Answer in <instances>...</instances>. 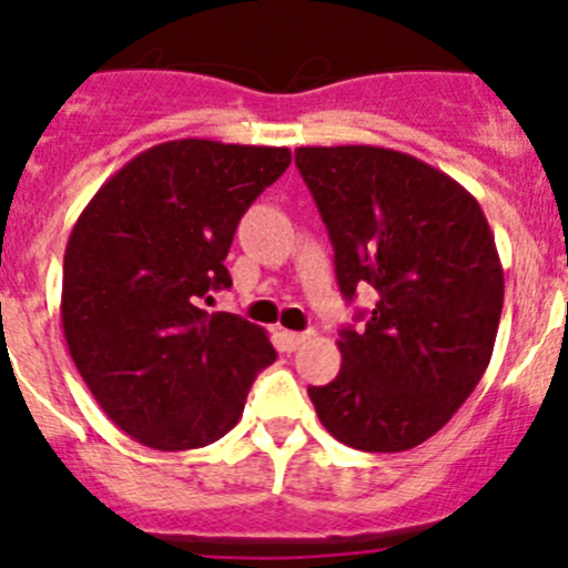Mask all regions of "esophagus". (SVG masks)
Here are the masks:
<instances>
[{
	"mask_svg": "<svg viewBox=\"0 0 568 568\" xmlns=\"http://www.w3.org/2000/svg\"><path fill=\"white\" fill-rule=\"evenodd\" d=\"M311 338V333H294V331H283L280 333V342H283V349H288V353H294L300 344H305Z\"/></svg>",
	"mask_w": 568,
	"mask_h": 568,
	"instance_id": "obj_1",
	"label": "esophagus"
}]
</instances>
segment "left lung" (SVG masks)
I'll return each instance as SVG.
<instances>
[{
  "instance_id": "8db88e82",
  "label": "left lung",
  "mask_w": 568,
  "mask_h": 568,
  "mask_svg": "<svg viewBox=\"0 0 568 568\" xmlns=\"http://www.w3.org/2000/svg\"><path fill=\"white\" fill-rule=\"evenodd\" d=\"M347 300L378 291L364 331L338 333L342 369L308 386L322 426L373 454L409 452L485 375L505 272L479 201L452 176L375 145L296 148ZM364 316V314H358Z\"/></svg>"
}]
</instances>
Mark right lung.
I'll return each instance as SVG.
<instances>
[{
	"mask_svg": "<svg viewBox=\"0 0 568 568\" xmlns=\"http://www.w3.org/2000/svg\"><path fill=\"white\" fill-rule=\"evenodd\" d=\"M288 164V148L162 142L123 164L72 226L63 338L100 409L136 443H215L277 358L263 327L201 302L232 285L237 221Z\"/></svg>",
	"mask_w": 568,
	"mask_h": 568,
	"instance_id": "1",
	"label": "right lung"
}]
</instances>
